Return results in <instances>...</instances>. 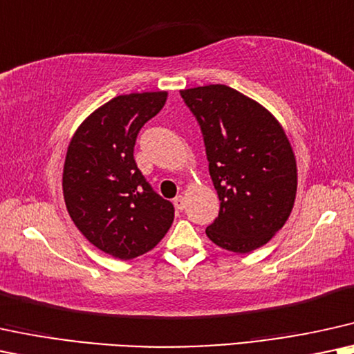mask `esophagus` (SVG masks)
I'll list each match as a JSON object with an SVG mask.
<instances>
[{
	"label": "esophagus",
	"instance_id": "obj_1",
	"mask_svg": "<svg viewBox=\"0 0 354 354\" xmlns=\"http://www.w3.org/2000/svg\"><path fill=\"white\" fill-rule=\"evenodd\" d=\"M173 204H174V207H176L178 210H183L186 207V199L183 198V196H176V198L173 199Z\"/></svg>",
	"mask_w": 354,
	"mask_h": 354
}]
</instances>
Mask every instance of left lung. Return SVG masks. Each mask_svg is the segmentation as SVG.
<instances>
[{
	"label": "left lung",
	"mask_w": 354,
	"mask_h": 354,
	"mask_svg": "<svg viewBox=\"0 0 354 354\" xmlns=\"http://www.w3.org/2000/svg\"><path fill=\"white\" fill-rule=\"evenodd\" d=\"M201 125L221 210L205 229L217 247L250 253L290 216L297 165L283 125L266 107L225 84L181 89Z\"/></svg>",
	"instance_id": "1"
}]
</instances>
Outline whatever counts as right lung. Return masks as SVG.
Masks as SVG:
<instances>
[{"label":"right lung","mask_w":354,"mask_h":354,"mask_svg":"<svg viewBox=\"0 0 354 354\" xmlns=\"http://www.w3.org/2000/svg\"><path fill=\"white\" fill-rule=\"evenodd\" d=\"M167 91L115 96L83 120L64 165V198L89 243L119 259L156 247L174 218L133 160L137 133L167 102Z\"/></svg>","instance_id":"1"}]
</instances>
